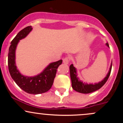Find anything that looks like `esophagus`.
Masks as SVG:
<instances>
[{"label":"esophagus","instance_id":"34e87169","mask_svg":"<svg viewBox=\"0 0 123 123\" xmlns=\"http://www.w3.org/2000/svg\"><path fill=\"white\" fill-rule=\"evenodd\" d=\"M69 57H65L63 59V63H64L65 64H68L69 62Z\"/></svg>","mask_w":123,"mask_h":123}]
</instances>
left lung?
I'll list each match as a JSON object with an SVG mask.
<instances>
[{
  "label": "left lung",
  "instance_id": "obj_1",
  "mask_svg": "<svg viewBox=\"0 0 123 123\" xmlns=\"http://www.w3.org/2000/svg\"><path fill=\"white\" fill-rule=\"evenodd\" d=\"M106 46L109 47V44L107 43H106ZM111 66H112V63H111V67H110L109 71L106 77H105L104 80H102L101 81L98 83H95V84H87V83H83L78 77H77V72H76V69L73 66V65L72 64L70 66V78H71L72 81V88L74 90L77 92L83 93V94H88V93H91L94 92V91H97L101 88L105 83L108 80L110 74H111Z\"/></svg>",
  "mask_w": 123,
  "mask_h": 123
}]
</instances>
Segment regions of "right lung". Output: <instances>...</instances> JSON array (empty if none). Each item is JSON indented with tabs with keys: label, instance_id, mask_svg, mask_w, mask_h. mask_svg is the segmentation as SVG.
Listing matches in <instances>:
<instances>
[{
	"label": "right lung",
	"instance_id": "obj_1",
	"mask_svg": "<svg viewBox=\"0 0 123 123\" xmlns=\"http://www.w3.org/2000/svg\"><path fill=\"white\" fill-rule=\"evenodd\" d=\"M31 26L24 28L11 42L8 54V67L10 74L16 84L28 94H39L49 91L53 86L58 66L62 60L51 63L40 74L33 77H28L21 74L15 65V49L19 41L24 39L32 31Z\"/></svg>",
	"mask_w": 123,
	"mask_h": 123
}]
</instances>
